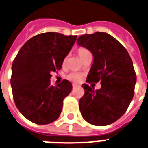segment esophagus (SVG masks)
I'll return each mask as SVG.
<instances>
[{
    "mask_svg": "<svg viewBox=\"0 0 148 148\" xmlns=\"http://www.w3.org/2000/svg\"><path fill=\"white\" fill-rule=\"evenodd\" d=\"M72 86H73V88H75V87H77V84H72Z\"/></svg>",
    "mask_w": 148,
    "mask_h": 148,
    "instance_id": "obj_1",
    "label": "esophagus"
}]
</instances>
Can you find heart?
<instances>
[{
	"label": "heart",
	"instance_id": "heart-1",
	"mask_svg": "<svg viewBox=\"0 0 148 148\" xmlns=\"http://www.w3.org/2000/svg\"><path fill=\"white\" fill-rule=\"evenodd\" d=\"M88 50L86 49H80L78 50V53H79V55H80V57L81 58L83 55L86 54V52H88ZM81 74H78V73H71V74H69V76H68V79L72 81H74V82H77L79 80L81 79Z\"/></svg>",
	"mask_w": 148,
	"mask_h": 148
}]
</instances>
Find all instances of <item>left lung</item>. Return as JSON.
<instances>
[{"instance_id":"1","label":"left lung","mask_w":148,"mask_h":148,"mask_svg":"<svg viewBox=\"0 0 148 148\" xmlns=\"http://www.w3.org/2000/svg\"><path fill=\"white\" fill-rule=\"evenodd\" d=\"M77 43L93 55L86 83L101 81V88L84 84V95L79 101L81 116L97 126L116 122L128 109L134 97L136 74L130 55L111 35L97 32L80 36Z\"/></svg>"}]
</instances>
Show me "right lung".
Returning <instances> with one entry per match:
<instances>
[{
	"label": "right lung",
	"instance_id": "obj_1",
	"mask_svg": "<svg viewBox=\"0 0 148 148\" xmlns=\"http://www.w3.org/2000/svg\"><path fill=\"white\" fill-rule=\"evenodd\" d=\"M76 40L77 36L41 33L29 39L16 56L10 80L13 97L19 111L30 122L46 125L59 117L72 84L64 80L52 86L51 73L62 68Z\"/></svg>",
	"mask_w": 148,
	"mask_h": 148
}]
</instances>
